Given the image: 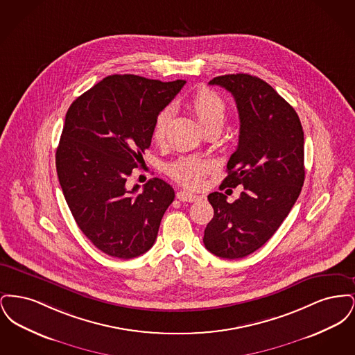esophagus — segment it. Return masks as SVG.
<instances>
[{"instance_id": "1", "label": "esophagus", "mask_w": 355, "mask_h": 355, "mask_svg": "<svg viewBox=\"0 0 355 355\" xmlns=\"http://www.w3.org/2000/svg\"><path fill=\"white\" fill-rule=\"evenodd\" d=\"M177 198L180 201H182V202H196L200 197L193 194V193H190V191H187V190H180L177 193Z\"/></svg>"}]
</instances>
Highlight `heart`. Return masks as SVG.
<instances>
[{"mask_svg": "<svg viewBox=\"0 0 355 355\" xmlns=\"http://www.w3.org/2000/svg\"><path fill=\"white\" fill-rule=\"evenodd\" d=\"M189 109L194 113V116L200 121L203 129L207 130L210 128L222 129L226 117H227V106L226 102L217 96L214 92L201 87L198 89L187 101ZM171 119V109L164 107L154 119L153 123V139L158 144L164 142L166 132ZM211 169L210 162L194 155L180 157L173 161L168 166V173L173 180L186 187H201L207 171Z\"/></svg>", "mask_w": 355, "mask_h": 355, "instance_id": "1", "label": "heart"}]
</instances>
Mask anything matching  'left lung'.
I'll return each mask as SVG.
<instances>
[{
	"label": "left lung",
	"instance_id": "1",
	"mask_svg": "<svg viewBox=\"0 0 355 355\" xmlns=\"http://www.w3.org/2000/svg\"><path fill=\"white\" fill-rule=\"evenodd\" d=\"M209 84L233 94L241 123L220 189L243 185V191L232 203L220 191L207 196L214 217L203 243L217 257L236 259L263 246L297 201L304 181V130L293 106L258 77L226 74Z\"/></svg>",
	"mask_w": 355,
	"mask_h": 355
}]
</instances>
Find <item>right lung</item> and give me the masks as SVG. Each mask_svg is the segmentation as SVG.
<instances>
[{"label": "right lung", "mask_w": 355, "mask_h": 355, "mask_svg": "<svg viewBox=\"0 0 355 355\" xmlns=\"http://www.w3.org/2000/svg\"><path fill=\"white\" fill-rule=\"evenodd\" d=\"M185 84L114 74L69 107L55 152L60 185L81 232L110 257L146 253L174 201L164 180H149L139 194L126 180L152 144L157 114Z\"/></svg>", "instance_id": "1"}]
</instances>
